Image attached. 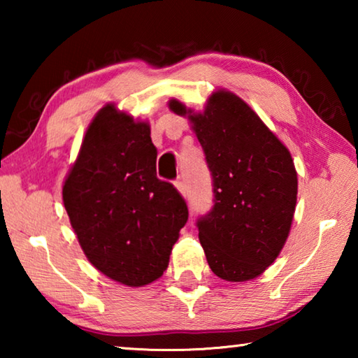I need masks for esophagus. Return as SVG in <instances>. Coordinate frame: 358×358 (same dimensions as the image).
Here are the masks:
<instances>
[{
  "mask_svg": "<svg viewBox=\"0 0 358 358\" xmlns=\"http://www.w3.org/2000/svg\"><path fill=\"white\" fill-rule=\"evenodd\" d=\"M175 186H177V189L181 192V196L186 197L187 189H186V185H185L183 178H177V181H175Z\"/></svg>",
  "mask_w": 358,
  "mask_h": 358,
  "instance_id": "1",
  "label": "esophagus"
}]
</instances>
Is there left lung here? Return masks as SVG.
<instances>
[{"instance_id":"1","label":"left lung","mask_w":358,"mask_h":358,"mask_svg":"<svg viewBox=\"0 0 358 358\" xmlns=\"http://www.w3.org/2000/svg\"><path fill=\"white\" fill-rule=\"evenodd\" d=\"M189 113L213 180V207L199 217V240L211 271L248 281L273 264L292 224L296 172L289 150L238 96L216 92L203 113Z\"/></svg>"}]
</instances>
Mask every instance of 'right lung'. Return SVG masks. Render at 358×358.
<instances>
[{"label":"right lung","mask_w":358,"mask_h":358,"mask_svg":"<svg viewBox=\"0 0 358 358\" xmlns=\"http://www.w3.org/2000/svg\"><path fill=\"white\" fill-rule=\"evenodd\" d=\"M156 156L150 126L107 106L90 124L63 186L85 256L126 286L162 276L189 216L177 187L156 177Z\"/></svg>","instance_id":"1"}]
</instances>
